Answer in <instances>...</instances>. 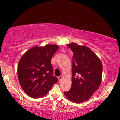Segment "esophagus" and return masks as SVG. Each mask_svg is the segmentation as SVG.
Returning a JSON list of instances; mask_svg holds the SVG:
<instances>
[{"instance_id":"obj_1","label":"esophagus","mask_w":120,"mask_h":120,"mask_svg":"<svg viewBox=\"0 0 120 120\" xmlns=\"http://www.w3.org/2000/svg\"><path fill=\"white\" fill-rule=\"evenodd\" d=\"M58 79H59V80L60 81H61V79H63V76H61V75L59 76V77H58Z\"/></svg>"}]
</instances>
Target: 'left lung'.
I'll list each match as a JSON object with an SVG mask.
<instances>
[{"label":"left lung","instance_id":"1","mask_svg":"<svg viewBox=\"0 0 120 120\" xmlns=\"http://www.w3.org/2000/svg\"><path fill=\"white\" fill-rule=\"evenodd\" d=\"M67 47L73 52L72 85L64 94L70 101L79 103L88 100L99 88L102 78V63L88 47L75 43Z\"/></svg>","mask_w":120,"mask_h":120}]
</instances>
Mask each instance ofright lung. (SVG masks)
Masks as SVG:
<instances>
[{"mask_svg": "<svg viewBox=\"0 0 120 120\" xmlns=\"http://www.w3.org/2000/svg\"><path fill=\"white\" fill-rule=\"evenodd\" d=\"M59 49L56 45L35 46L21 57L17 68L20 85L25 93L32 98L45 96L58 82L53 75L51 60Z\"/></svg>", "mask_w": 120, "mask_h": 120, "instance_id": "obj_1", "label": "right lung"}]
</instances>
